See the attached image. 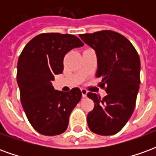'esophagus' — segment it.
<instances>
[{"mask_svg":"<svg viewBox=\"0 0 156 156\" xmlns=\"http://www.w3.org/2000/svg\"><path fill=\"white\" fill-rule=\"evenodd\" d=\"M81 92H82V95H83V98L87 97V94H88V91H87V90H86L85 88H82Z\"/></svg>","mask_w":156,"mask_h":156,"instance_id":"obj_1","label":"esophagus"}]
</instances>
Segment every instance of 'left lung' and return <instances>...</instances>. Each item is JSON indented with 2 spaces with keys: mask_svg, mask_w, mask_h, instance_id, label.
Wrapping results in <instances>:
<instances>
[{
  "mask_svg": "<svg viewBox=\"0 0 156 156\" xmlns=\"http://www.w3.org/2000/svg\"><path fill=\"white\" fill-rule=\"evenodd\" d=\"M80 38L94 49L101 78L103 98L94 93L88 97L94 103L87 122L90 130L100 135L117 134L134 112L140 83V60L134 46L125 37L109 30L80 34Z\"/></svg>",
  "mask_w": 156,
  "mask_h": 156,
  "instance_id": "left-lung-1",
  "label": "left lung"
}]
</instances>
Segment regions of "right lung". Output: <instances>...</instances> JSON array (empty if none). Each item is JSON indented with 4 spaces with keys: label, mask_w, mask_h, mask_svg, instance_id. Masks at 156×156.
Listing matches in <instances>:
<instances>
[{
    "label": "right lung",
    "mask_w": 156,
    "mask_h": 156,
    "mask_svg": "<svg viewBox=\"0 0 156 156\" xmlns=\"http://www.w3.org/2000/svg\"><path fill=\"white\" fill-rule=\"evenodd\" d=\"M82 46L74 35L41 33L26 45L19 57L16 80L22 107L32 127L43 135L62 134L81 99L78 88L64 93L55 90L51 81L63 71L65 55Z\"/></svg>",
    "instance_id": "add662e5"
}]
</instances>
